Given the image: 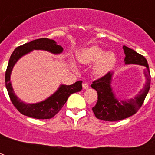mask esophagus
Returning <instances> with one entry per match:
<instances>
[{"instance_id": "1", "label": "esophagus", "mask_w": 155, "mask_h": 155, "mask_svg": "<svg viewBox=\"0 0 155 155\" xmlns=\"http://www.w3.org/2000/svg\"><path fill=\"white\" fill-rule=\"evenodd\" d=\"M88 87H89V86H88V84H86V83H84V84H82V87H83V89L84 90L87 89V88H88Z\"/></svg>"}]
</instances>
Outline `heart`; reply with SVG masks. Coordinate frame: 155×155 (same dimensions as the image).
Instances as JSON below:
<instances>
[{"instance_id": "1", "label": "heart", "mask_w": 155, "mask_h": 155, "mask_svg": "<svg viewBox=\"0 0 155 155\" xmlns=\"http://www.w3.org/2000/svg\"><path fill=\"white\" fill-rule=\"evenodd\" d=\"M77 59L82 64L88 65L94 63L92 72L95 76L102 77L113 69L116 62V57L113 52L105 53L102 48L97 45L81 48L77 52ZM72 66L74 63L71 61Z\"/></svg>"}]
</instances>
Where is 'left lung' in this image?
Wrapping results in <instances>:
<instances>
[{"label":"left lung","mask_w":155,"mask_h":155,"mask_svg":"<svg viewBox=\"0 0 155 155\" xmlns=\"http://www.w3.org/2000/svg\"><path fill=\"white\" fill-rule=\"evenodd\" d=\"M123 49L125 53V64H137L145 67L143 73L146 78V83L134 98L121 99L116 97L111 85L113 73L109 72L102 78L93 81L91 87L97 91L98 100L96 105L92 108V111L96 118L104 121H119L135 114L141 107L150 89V74L147 60L127 46H124Z\"/></svg>","instance_id":"left-lung-1"}]
</instances>
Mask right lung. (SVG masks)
I'll return each instance as SVG.
<instances>
[{"label": "right lung", "mask_w": 155, "mask_h": 155, "mask_svg": "<svg viewBox=\"0 0 155 155\" xmlns=\"http://www.w3.org/2000/svg\"><path fill=\"white\" fill-rule=\"evenodd\" d=\"M33 50H44L58 55L62 53L64 49L61 46L57 45L53 39L47 38L35 39L17 47L14 50L9 59L5 73V85L12 102L21 114L39 120L50 119L62 109L71 94L80 91L82 89V81H78L71 85L61 84L55 92L39 102L25 103L21 101L14 91L11 82V74L14 66L15 65L19 59Z\"/></svg>", "instance_id": "add662e5"}]
</instances>
